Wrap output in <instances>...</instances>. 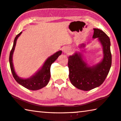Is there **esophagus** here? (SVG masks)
<instances>
[{
    "mask_svg": "<svg viewBox=\"0 0 121 121\" xmlns=\"http://www.w3.org/2000/svg\"><path fill=\"white\" fill-rule=\"evenodd\" d=\"M64 52H69V49H68L67 48H64Z\"/></svg>",
    "mask_w": 121,
    "mask_h": 121,
    "instance_id": "1",
    "label": "esophagus"
}]
</instances>
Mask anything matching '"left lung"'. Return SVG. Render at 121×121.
I'll list each match as a JSON object with an SVG mask.
<instances>
[{"label":"left lung","mask_w":121,"mask_h":121,"mask_svg":"<svg viewBox=\"0 0 121 121\" xmlns=\"http://www.w3.org/2000/svg\"><path fill=\"white\" fill-rule=\"evenodd\" d=\"M93 38H98L103 47V60L100 64L89 67L83 60L81 54L70 56L68 60L69 78L71 83L78 89L88 91L103 84L109 72L112 63L110 39L105 32L94 28ZM81 47H84V44Z\"/></svg>","instance_id":"1"}]
</instances>
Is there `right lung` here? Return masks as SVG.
I'll use <instances>...</instances> for the list:
<instances>
[{
	"label": "right lung",
	"mask_w": 121,
	"mask_h": 121,
	"mask_svg": "<svg viewBox=\"0 0 121 121\" xmlns=\"http://www.w3.org/2000/svg\"><path fill=\"white\" fill-rule=\"evenodd\" d=\"M22 32L18 34L15 37L14 41H13V47L12 48L9 56V62L11 71L13 74V76L16 81L21 86H24L27 89L32 90V91H36L45 86L48 83L50 78V67L52 64L55 61L59 55L61 54L62 52L59 51L54 54V55L51 56L47 59L43 65V67L40 71H39L35 76L28 79H22L18 77L15 73L13 64V54L14 51L15 45H16V40L18 37L21 35Z\"/></svg>",
	"instance_id": "1"
}]
</instances>
